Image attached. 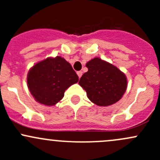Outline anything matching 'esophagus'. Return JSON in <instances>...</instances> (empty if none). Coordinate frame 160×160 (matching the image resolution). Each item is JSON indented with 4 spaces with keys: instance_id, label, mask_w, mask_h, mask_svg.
Wrapping results in <instances>:
<instances>
[{
    "instance_id": "34e87169",
    "label": "esophagus",
    "mask_w": 160,
    "mask_h": 160,
    "mask_svg": "<svg viewBox=\"0 0 160 160\" xmlns=\"http://www.w3.org/2000/svg\"><path fill=\"white\" fill-rule=\"evenodd\" d=\"M77 73V75H78L79 78H80V77H81V76H82V74H83V72H82V71H78Z\"/></svg>"
}]
</instances>
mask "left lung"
<instances>
[{
  "instance_id": "1",
  "label": "left lung",
  "mask_w": 160,
  "mask_h": 160,
  "mask_svg": "<svg viewBox=\"0 0 160 160\" xmlns=\"http://www.w3.org/2000/svg\"><path fill=\"white\" fill-rule=\"evenodd\" d=\"M88 71L80 79L79 84L88 98L96 105L106 107L117 103L126 91L128 80L117 67L98 57L86 64Z\"/></svg>"
}]
</instances>
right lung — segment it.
Masks as SVG:
<instances>
[{
    "label": "right lung",
    "mask_w": 160,
    "mask_h": 160,
    "mask_svg": "<svg viewBox=\"0 0 160 160\" xmlns=\"http://www.w3.org/2000/svg\"><path fill=\"white\" fill-rule=\"evenodd\" d=\"M78 80L70 62L61 56L48 57L38 62L27 75L30 93L37 102L46 106L59 102L66 90Z\"/></svg>",
    "instance_id": "obj_1"
}]
</instances>
